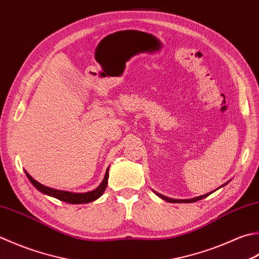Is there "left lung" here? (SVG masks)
Listing matches in <instances>:
<instances>
[{
  "instance_id": "left-lung-1",
  "label": "left lung",
  "mask_w": 259,
  "mask_h": 259,
  "mask_svg": "<svg viewBox=\"0 0 259 259\" xmlns=\"http://www.w3.org/2000/svg\"><path fill=\"white\" fill-rule=\"evenodd\" d=\"M227 184V183H226ZM212 193V192H211ZM157 195H158L159 197H161V199L167 201V202H170V203H192V202H196L199 200H202L204 199V197H206L207 195H209V193L207 194H204V195H201V196H197V197H194V199H189V200H175V199H170V197H167V196H164L161 195L159 193H156Z\"/></svg>"
}]
</instances>
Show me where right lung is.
Wrapping results in <instances>:
<instances>
[{"instance_id":"obj_1","label":"right lung","mask_w":259,"mask_h":259,"mask_svg":"<svg viewBox=\"0 0 259 259\" xmlns=\"http://www.w3.org/2000/svg\"><path fill=\"white\" fill-rule=\"evenodd\" d=\"M25 175L29 179V181L31 182L32 185L37 189L38 191L41 192L44 194H47L50 196H54L56 199H58L60 201L67 202V203H72V204H83V203H89V202L95 201L96 199L104 193V191L106 189V185H108V179H109V167L106 168L105 171V176L98 187L95 190L91 191V192H86V193H73V192H67V191H59V190H55V189H50V187L45 186L42 184H40L39 182L33 180L28 171H25Z\"/></svg>"}]
</instances>
